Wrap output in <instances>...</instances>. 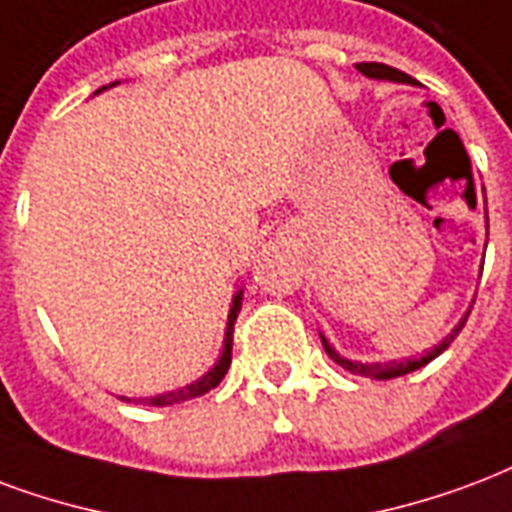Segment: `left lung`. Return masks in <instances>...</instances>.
I'll return each mask as SVG.
<instances>
[{"instance_id": "obj_1", "label": "left lung", "mask_w": 512, "mask_h": 512, "mask_svg": "<svg viewBox=\"0 0 512 512\" xmlns=\"http://www.w3.org/2000/svg\"><path fill=\"white\" fill-rule=\"evenodd\" d=\"M358 70H361L366 78H377V81H396V83H418L415 78H410L407 73H401V70H396V67H388V64H377V62H361L355 64ZM488 219V217H486ZM469 312L458 320V325L450 331V336H445L442 342L434 347V350H429L426 355H420V358H407V361H388V363H361V361H350V358H342L339 352L333 350L331 344H328V339L325 336H320L323 339V347L325 352H328V358L331 361H336L342 369H347V372L352 374H361V377H374V380H393V377H404V374L415 372V369H420V366H426L429 361H434L439 352H445L450 347V342L456 339L458 333H461V328H464V323H467Z\"/></svg>"}]
</instances>
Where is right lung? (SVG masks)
<instances>
[{"instance_id":"add662e5","label":"right lung","mask_w":512,"mask_h":512,"mask_svg":"<svg viewBox=\"0 0 512 512\" xmlns=\"http://www.w3.org/2000/svg\"><path fill=\"white\" fill-rule=\"evenodd\" d=\"M116 83H111V86H116ZM102 89H108V86H102ZM102 89H97V92H102ZM241 295H244V290H238V293L233 295V306H230V314H227V331L222 355H219V361L214 363L200 380L189 382V385H184L179 391L160 393V396H149V399H127V396H121V399L140 401V404H149V407H170V404H181V401L195 399V396H203V393H208L211 388H217L219 382H222V377L227 374V369H230V358H233V325H236V317L238 312H241Z\"/></svg>"}]
</instances>
